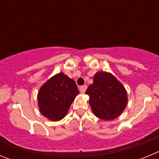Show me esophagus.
I'll use <instances>...</instances> for the list:
<instances>
[{"label": "esophagus", "mask_w": 159, "mask_h": 159, "mask_svg": "<svg viewBox=\"0 0 159 159\" xmlns=\"http://www.w3.org/2000/svg\"><path fill=\"white\" fill-rule=\"evenodd\" d=\"M86 90H87L86 85H83V86L80 87V92L81 93H84V92H86Z\"/></svg>", "instance_id": "obj_1"}]
</instances>
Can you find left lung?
<instances>
[{"label":"left lung","instance_id":"obj_1","mask_svg":"<svg viewBox=\"0 0 159 159\" xmlns=\"http://www.w3.org/2000/svg\"><path fill=\"white\" fill-rule=\"evenodd\" d=\"M85 94L95 116L102 120L116 119L127 104V94L123 84L111 73L99 71L94 75Z\"/></svg>","mask_w":159,"mask_h":159}]
</instances>
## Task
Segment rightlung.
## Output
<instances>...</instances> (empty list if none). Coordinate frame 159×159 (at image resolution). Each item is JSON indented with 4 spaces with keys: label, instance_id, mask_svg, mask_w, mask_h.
I'll return each instance as SVG.
<instances>
[{
    "label": "right lung",
    "instance_id": "obj_1",
    "mask_svg": "<svg viewBox=\"0 0 159 159\" xmlns=\"http://www.w3.org/2000/svg\"><path fill=\"white\" fill-rule=\"evenodd\" d=\"M80 93L75 81L60 72L49 79L38 93L40 113L52 121H59L67 113Z\"/></svg>",
    "mask_w": 159,
    "mask_h": 159
}]
</instances>
